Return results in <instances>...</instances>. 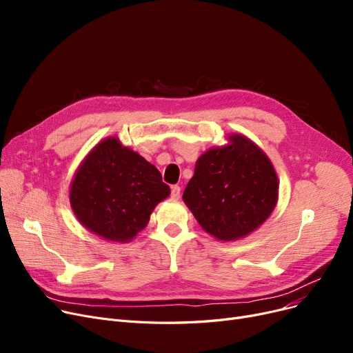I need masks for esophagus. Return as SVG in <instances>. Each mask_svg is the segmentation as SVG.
Returning <instances> with one entry per match:
<instances>
[{
	"label": "esophagus",
	"mask_w": 353,
	"mask_h": 353,
	"mask_svg": "<svg viewBox=\"0 0 353 353\" xmlns=\"http://www.w3.org/2000/svg\"><path fill=\"white\" fill-rule=\"evenodd\" d=\"M172 197L173 199H180V186H172Z\"/></svg>",
	"instance_id": "obj_1"
}]
</instances>
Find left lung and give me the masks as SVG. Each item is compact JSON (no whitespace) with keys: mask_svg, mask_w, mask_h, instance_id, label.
<instances>
[{"mask_svg":"<svg viewBox=\"0 0 353 353\" xmlns=\"http://www.w3.org/2000/svg\"><path fill=\"white\" fill-rule=\"evenodd\" d=\"M199 157L183 200L200 226L220 240L245 237L261 226L277 201V176L268 156L248 137Z\"/></svg>","mask_w":353,"mask_h":353,"instance_id":"obj_1","label":"left lung"}]
</instances>
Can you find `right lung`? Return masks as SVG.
<instances>
[{"instance_id": "1", "label": "right lung", "mask_w": 353, "mask_h": 353, "mask_svg": "<svg viewBox=\"0 0 353 353\" xmlns=\"http://www.w3.org/2000/svg\"><path fill=\"white\" fill-rule=\"evenodd\" d=\"M169 194L170 188L153 164L110 137L80 165L70 203L90 232L127 242L145 228L157 203Z\"/></svg>"}]
</instances>
